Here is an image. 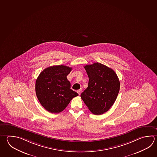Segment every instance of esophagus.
Returning a JSON list of instances; mask_svg holds the SVG:
<instances>
[{
	"label": "esophagus",
	"mask_w": 157,
	"mask_h": 157,
	"mask_svg": "<svg viewBox=\"0 0 157 157\" xmlns=\"http://www.w3.org/2000/svg\"><path fill=\"white\" fill-rule=\"evenodd\" d=\"M82 92V89H79V90H77V93H78V94L79 95H80V94H81Z\"/></svg>",
	"instance_id": "34e87169"
}]
</instances>
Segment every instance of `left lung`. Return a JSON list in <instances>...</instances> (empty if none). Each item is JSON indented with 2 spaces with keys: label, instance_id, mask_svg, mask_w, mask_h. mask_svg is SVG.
Masks as SVG:
<instances>
[{
  "label": "left lung",
  "instance_id": "left-lung-1",
  "mask_svg": "<svg viewBox=\"0 0 157 157\" xmlns=\"http://www.w3.org/2000/svg\"><path fill=\"white\" fill-rule=\"evenodd\" d=\"M88 88L80 97L91 112L101 115L114 103L120 89L118 77L112 69L99 63L86 65Z\"/></svg>",
  "mask_w": 157,
  "mask_h": 157
}]
</instances>
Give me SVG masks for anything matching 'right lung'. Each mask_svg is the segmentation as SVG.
Instances as JSON below:
<instances>
[{"mask_svg": "<svg viewBox=\"0 0 157 157\" xmlns=\"http://www.w3.org/2000/svg\"><path fill=\"white\" fill-rule=\"evenodd\" d=\"M71 69L65 65L51 66L41 71L36 79V97L49 112H62L71 99L78 95L71 89V83L67 78Z\"/></svg>", "mask_w": 157, "mask_h": 157, "instance_id": "obj_1", "label": "right lung"}]
</instances>
